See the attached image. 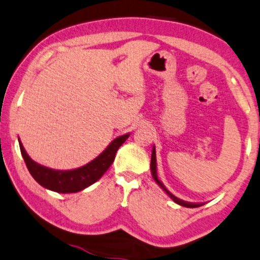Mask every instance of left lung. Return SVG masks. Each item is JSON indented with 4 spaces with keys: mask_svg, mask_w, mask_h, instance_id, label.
Instances as JSON below:
<instances>
[{
    "mask_svg": "<svg viewBox=\"0 0 260 260\" xmlns=\"http://www.w3.org/2000/svg\"><path fill=\"white\" fill-rule=\"evenodd\" d=\"M150 171H152V175H153V178L155 179V182L156 183H158L160 187H161L162 189H164V190L166 191V193H168V195L170 198L172 199V200L175 201L176 204H178V205H181V206H184V207H199V206H201V205H199V204H190V203H185V201H183V200H179L178 198H176L175 195H172L171 193H170V191L168 190V189L165 188V185L161 183V182L159 181L158 179V176H156V161H155V148H153V150H152V159H150Z\"/></svg>",
    "mask_w": 260,
    "mask_h": 260,
    "instance_id": "8db88e82",
    "label": "left lung"
}]
</instances>
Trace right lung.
Wrapping results in <instances>:
<instances>
[{"label":"right lung","instance_id":"add662e5","mask_svg":"<svg viewBox=\"0 0 260 260\" xmlns=\"http://www.w3.org/2000/svg\"><path fill=\"white\" fill-rule=\"evenodd\" d=\"M127 137H129V134L117 137L107 147V149L91 162L84 165L83 168L71 170V171H57V170L44 168V166L35 162L27 155L20 141H19V146H20V152L26 168L32 177L36 179V182L49 190L66 194L77 193V191H81L90 184L95 183L112 165L118 148L127 140Z\"/></svg>","mask_w":260,"mask_h":260}]
</instances>
